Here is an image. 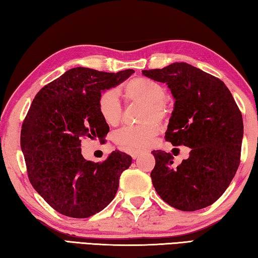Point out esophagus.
I'll use <instances>...</instances> for the list:
<instances>
[{
    "instance_id": "obj_1",
    "label": "esophagus",
    "mask_w": 258,
    "mask_h": 258,
    "mask_svg": "<svg viewBox=\"0 0 258 258\" xmlns=\"http://www.w3.org/2000/svg\"><path fill=\"white\" fill-rule=\"evenodd\" d=\"M141 154H143V150L137 149V150L131 151V156H132V158H133V159H137V158H139V156L141 155Z\"/></svg>"
}]
</instances>
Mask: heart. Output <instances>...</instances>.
Wrapping results in <instances>:
<instances>
[{"label": "heart", "instance_id": "1", "mask_svg": "<svg viewBox=\"0 0 258 258\" xmlns=\"http://www.w3.org/2000/svg\"><path fill=\"white\" fill-rule=\"evenodd\" d=\"M124 94L128 101L143 102L140 111V120L143 123L123 126L113 134V140L128 150L148 147L159 131L158 124L152 119L160 121L167 116V104L163 100L164 86L150 78L138 77L125 85ZM98 111L106 124L116 126L119 123L123 108L116 91L107 90L99 95Z\"/></svg>", "mask_w": 258, "mask_h": 258}]
</instances>
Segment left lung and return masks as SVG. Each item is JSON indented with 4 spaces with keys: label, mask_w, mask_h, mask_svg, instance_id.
I'll use <instances>...</instances> for the list:
<instances>
[{
    "label": "left lung",
    "mask_w": 258,
    "mask_h": 258,
    "mask_svg": "<svg viewBox=\"0 0 258 258\" xmlns=\"http://www.w3.org/2000/svg\"><path fill=\"white\" fill-rule=\"evenodd\" d=\"M165 83L174 109L165 139L191 148L190 156L173 167V156L154 150L151 180L165 203L184 212L209 206L224 194L239 167L242 116L223 82L185 62L142 71Z\"/></svg>",
    "instance_id": "1"
}]
</instances>
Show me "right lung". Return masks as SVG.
<instances>
[{
  "instance_id": "add662e5",
  "label": "right lung",
  "mask_w": 258,
  "mask_h": 258,
  "mask_svg": "<svg viewBox=\"0 0 258 258\" xmlns=\"http://www.w3.org/2000/svg\"><path fill=\"white\" fill-rule=\"evenodd\" d=\"M133 73L72 68L33 100L21 127V150L34 189L62 215L86 218L101 212L115 198L121 173L132 164V157L118 150L102 163L86 160L81 141H104L109 126L98 111L99 95Z\"/></svg>"
}]
</instances>
